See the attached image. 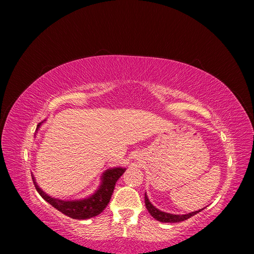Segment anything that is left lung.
Here are the masks:
<instances>
[{"instance_id":"obj_1","label":"left lung","mask_w":254,"mask_h":254,"mask_svg":"<svg viewBox=\"0 0 254 254\" xmlns=\"http://www.w3.org/2000/svg\"><path fill=\"white\" fill-rule=\"evenodd\" d=\"M145 205H146V207H147V210L150 213L151 216L161 222H181L183 220L189 219L191 216H194L195 214L203 210V209H201L199 211L191 212V213H189L186 215H174V214H170V213H165V212L158 210L157 207L153 206L150 203V201L148 200V198H147V196H146V194H145Z\"/></svg>"}]
</instances>
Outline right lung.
Returning <instances> with one entry per match:
<instances>
[{
	"instance_id": "add662e5",
	"label": "right lung",
	"mask_w": 254,
	"mask_h": 254,
	"mask_svg": "<svg viewBox=\"0 0 254 254\" xmlns=\"http://www.w3.org/2000/svg\"><path fill=\"white\" fill-rule=\"evenodd\" d=\"M39 126L40 125H38V128H39ZM125 171L126 168L122 167L108 170L103 175L101 188L96 190L95 194L87 199H81V200L76 201H64L52 198L37 186L34 177L33 181L38 193L40 194L45 201H48L55 209L73 219H87L96 216V215L101 214L105 210V207L108 205L111 199L115 183H117L120 177L125 173Z\"/></svg>"
}]
</instances>
